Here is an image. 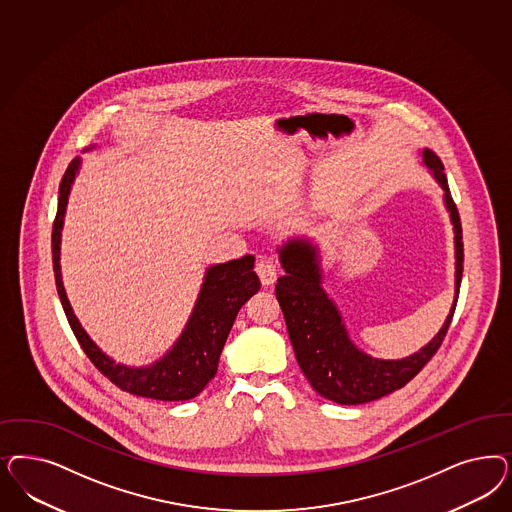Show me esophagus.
Masks as SVG:
<instances>
[{"instance_id": "obj_1", "label": "esophagus", "mask_w": 512, "mask_h": 512, "mask_svg": "<svg viewBox=\"0 0 512 512\" xmlns=\"http://www.w3.org/2000/svg\"><path fill=\"white\" fill-rule=\"evenodd\" d=\"M256 273L260 277V281L264 286H271L273 282L277 281V275H279V265L273 260V258H264L256 264Z\"/></svg>"}]
</instances>
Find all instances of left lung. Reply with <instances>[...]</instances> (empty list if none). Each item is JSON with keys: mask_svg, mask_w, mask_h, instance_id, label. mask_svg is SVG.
Wrapping results in <instances>:
<instances>
[{"mask_svg": "<svg viewBox=\"0 0 512 512\" xmlns=\"http://www.w3.org/2000/svg\"><path fill=\"white\" fill-rule=\"evenodd\" d=\"M420 164L443 190L454 231V301L445 324L428 345L399 360H382L356 347L337 303L324 288L320 248L307 237H290L277 247L286 275L275 286L297 363L314 390L339 405H362L388 396L414 379L441 347L460 294L463 273L462 222L452 201L445 167L433 150H420Z\"/></svg>", "mask_w": 512, "mask_h": 512, "instance_id": "8db88e82", "label": "left lung"}]
</instances>
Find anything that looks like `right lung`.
<instances>
[{"mask_svg": "<svg viewBox=\"0 0 512 512\" xmlns=\"http://www.w3.org/2000/svg\"><path fill=\"white\" fill-rule=\"evenodd\" d=\"M88 147L86 150H92ZM83 160L75 158L64 173L60 182L58 213L52 226V264L58 296L66 311L67 322L81 343L90 362L99 371L116 384L120 390L130 392L133 396L147 397L156 401H186L198 396L199 392L215 379L218 360L231 326L239 309L250 297L260 290V279L254 273V256L247 254L239 260H230L226 264L209 265L201 282L196 305L190 318L181 331L173 347L165 352L156 362L141 367L124 365L107 356L101 348L90 339L83 324L73 313V307L67 299L66 288L62 281V230L66 218L67 201L73 188V182L81 171Z\"/></svg>", "mask_w": 512, "mask_h": 512, "instance_id": "add662e5", "label": "right lung"}]
</instances>
